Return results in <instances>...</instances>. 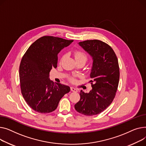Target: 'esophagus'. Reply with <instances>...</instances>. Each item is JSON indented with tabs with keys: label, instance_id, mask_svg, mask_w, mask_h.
Returning a JSON list of instances; mask_svg holds the SVG:
<instances>
[{
	"label": "esophagus",
	"instance_id": "34e87169",
	"mask_svg": "<svg viewBox=\"0 0 146 146\" xmlns=\"http://www.w3.org/2000/svg\"><path fill=\"white\" fill-rule=\"evenodd\" d=\"M71 91H72V92H77L78 91V90H77V89L74 88V87H71Z\"/></svg>",
	"mask_w": 146,
	"mask_h": 146
}]
</instances>
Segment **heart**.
<instances>
[{
	"instance_id": "heart-1",
	"label": "heart",
	"mask_w": 146,
	"mask_h": 146,
	"mask_svg": "<svg viewBox=\"0 0 146 146\" xmlns=\"http://www.w3.org/2000/svg\"><path fill=\"white\" fill-rule=\"evenodd\" d=\"M74 57H75V59L76 60V62L82 61L85 63L87 61V60H88L87 55H86V54L84 53L83 51H82L81 50H75L74 52ZM65 58V55H63L61 58V60H60V61L62 62ZM68 80H69V81L71 82H75V78L73 76H70L69 78H68Z\"/></svg>"
}]
</instances>
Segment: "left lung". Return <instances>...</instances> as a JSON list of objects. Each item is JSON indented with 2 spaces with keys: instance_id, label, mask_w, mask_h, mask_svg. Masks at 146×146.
<instances>
[{
  "instance_id": "left-lung-1",
  "label": "left lung",
  "mask_w": 146,
  "mask_h": 146,
  "mask_svg": "<svg viewBox=\"0 0 146 146\" xmlns=\"http://www.w3.org/2000/svg\"><path fill=\"white\" fill-rule=\"evenodd\" d=\"M91 55L93 65L90 74L92 89L89 93L80 91V100L74 106L76 111L92 116L101 113L115 98L119 79V68L114 50L100 40H87L79 42Z\"/></svg>"
}]
</instances>
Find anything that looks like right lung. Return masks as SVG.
I'll return each instance as SVG.
<instances>
[{
  "mask_svg": "<svg viewBox=\"0 0 146 146\" xmlns=\"http://www.w3.org/2000/svg\"><path fill=\"white\" fill-rule=\"evenodd\" d=\"M73 40L42 36L29 47L19 66L21 92L28 105L36 112L49 113L55 110L70 87L49 80V72L57 67L58 54Z\"/></svg>",
  "mask_w": 146,
  "mask_h": 146,
  "instance_id": "right-lung-1",
  "label": "right lung"
}]
</instances>
